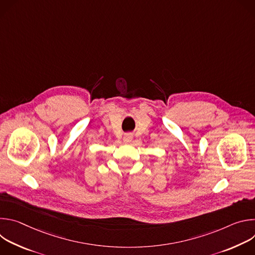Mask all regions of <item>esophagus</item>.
<instances>
[{"label":"esophagus","mask_w":255,"mask_h":255,"mask_svg":"<svg viewBox=\"0 0 255 255\" xmlns=\"http://www.w3.org/2000/svg\"><path fill=\"white\" fill-rule=\"evenodd\" d=\"M131 140H132V134H131V133H127V134H125V136L123 137L124 143H129V142H131Z\"/></svg>","instance_id":"esophagus-1"}]
</instances>
